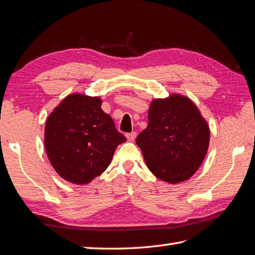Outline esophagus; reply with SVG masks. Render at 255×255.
Masks as SVG:
<instances>
[{
    "label": "esophagus",
    "instance_id": "esophagus-1",
    "mask_svg": "<svg viewBox=\"0 0 255 255\" xmlns=\"http://www.w3.org/2000/svg\"><path fill=\"white\" fill-rule=\"evenodd\" d=\"M126 137H127L129 141H133V140L136 139V137H137V132L133 131V132H130V133H127Z\"/></svg>",
    "mask_w": 255,
    "mask_h": 255
}]
</instances>
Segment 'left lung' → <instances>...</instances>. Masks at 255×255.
<instances>
[{
	"label": "left lung",
	"instance_id": "8db88e82",
	"mask_svg": "<svg viewBox=\"0 0 255 255\" xmlns=\"http://www.w3.org/2000/svg\"><path fill=\"white\" fill-rule=\"evenodd\" d=\"M148 119L136 139L148 169L170 184L188 180L209 147V126L198 107L187 96L172 93L151 102Z\"/></svg>",
	"mask_w": 255,
	"mask_h": 255
}]
</instances>
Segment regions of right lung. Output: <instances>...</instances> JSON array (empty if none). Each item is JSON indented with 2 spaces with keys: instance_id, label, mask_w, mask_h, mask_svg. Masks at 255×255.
Returning a JSON list of instances; mask_svg holds the SVG:
<instances>
[{
  "instance_id": "obj_1",
  "label": "right lung",
  "mask_w": 255,
  "mask_h": 255,
  "mask_svg": "<svg viewBox=\"0 0 255 255\" xmlns=\"http://www.w3.org/2000/svg\"><path fill=\"white\" fill-rule=\"evenodd\" d=\"M100 96L70 94L55 107L45 126V148L63 180L85 185L111 164L117 145L126 141Z\"/></svg>"
}]
</instances>
